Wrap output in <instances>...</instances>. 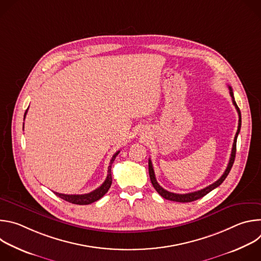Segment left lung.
Returning a JSON list of instances; mask_svg holds the SVG:
<instances>
[{"instance_id":"obj_1","label":"left lung","mask_w":261,"mask_h":261,"mask_svg":"<svg viewBox=\"0 0 261 261\" xmlns=\"http://www.w3.org/2000/svg\"><path fill=\"white\" fill-rule=\"evenodd\" d=\"M229 94L232 98V103L233 105L236 106L237 110H238V114H239V126H238V131L236 133V136H234V140H233V144H232V150H231V155H230V159H229V162H228V165H227V168L225 169L224 173L222 174V176L216 180L214 184L207 186V187L201 189V190H198V191H195V192H191V193H187V194H176V193H172V192H169L165 189H163L161 186L158 184L157 179H156V176H155V172H154V168H153V164H152V161L148 159V173H150V178H151V181H152V185L153 187L156 189V191L165 199L167 200H171V201H176V202H191V201H194V200H197L201 197H203L204 195H206L207 193H210L212 190H214L215 188L219 187V186L224 181V179L226 178V176L228 175L232 165H233V162H234V158H236V152H237V139H238V135L240 133V130H241V126H242V117H241V110L239 108V106L237 105L236 101H234V97H233V92H232V89L231 87H229Z\"/></svg>"}]
</instances>
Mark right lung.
<instances>
[{"mask_svg":"<svg viewBox=\"0 0 261 261\" xmlns=\"http://www.w3.org/2000/svg\"><path fill=\"white\" fill-rule=\"evenodd\" d=\"M27 111L28 109L25 110L24 113V118H25V115H27ZM120 151H118L114 156L113 158H111L110 162H109V166H108V170H107V176H106V179L104 180V182L100 186L99 188H97L96 190L88 193V194H81V195H68V194H62V193H58V192H55V194L57 196H59L60 198L68 201V202H71V203H74V204H80V205H85V204H90V203H93L97 200H99L101 197H103L106 192L109 190L110 186H111V182H113V176H111V165H113L116 157L119 155Z\"/></svg>","mask_w":261,"mask_h":261,"instance_id":"obj_1","label":"right lung"}]
</instances>
